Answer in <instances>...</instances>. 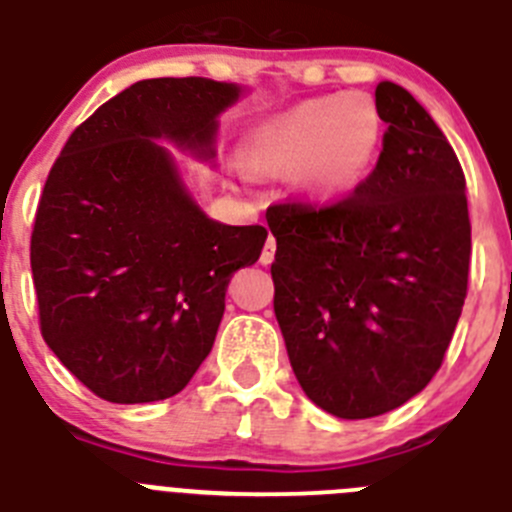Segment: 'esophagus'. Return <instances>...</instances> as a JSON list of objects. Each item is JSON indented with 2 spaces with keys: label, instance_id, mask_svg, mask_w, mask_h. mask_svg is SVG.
Returning <instances> with one entry per match:
<instances>
[{
  "label": "esophagus",
  "instance_id": "esophagus-1",
  "mask_svg": "<svg viewBox=\"0 0 512 512\" xmlns=\"http://www.w3.org/2000/svg\"><path fill=\"white\" fill-rule=\"evenodd\" d=\"M273 260H275V239L268 237L265 239V247H262V252H260V262L262 265H270Z\"/></svg>",
  "mask_w": 512,
  "mask_h": 512
}]
</instances>
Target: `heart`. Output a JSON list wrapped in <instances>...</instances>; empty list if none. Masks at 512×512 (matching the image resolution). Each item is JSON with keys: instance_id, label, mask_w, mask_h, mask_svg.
<instances>
[{"instance_id": "obj_1", "label": "heart", "mask_w": 512, "mask_h": 512, "mask_svg": "<svg viewBox=\"0 0 512 512\" xmlns=\"http://www.w3.org/2000/svg\"><path fill=\"white\" fill-rule=\"evenodd\" d=\"M384 121L368 95L311 97L257 123L247 159L270 175L296 172L314 198H340L363 182L379 157Z\"/></svg>"}]
</instances>
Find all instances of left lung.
<instances>
[{
  "label": "left lung",
  "instance_id": "8db88e82",
  "mask_svg": "<svg viewBox=\"0 0 512 512\" xmlns=\"http://www.w3.org/2000/svg\"><path fill=\"white\" fill-rule=\"evenodd\" d=\"M371 175L330 203L265 211L275 317L311 402L345 420L397 410L441 368L469 286L466 180L443 131L394 82Z\"/></svg>",
  "mask_w": 512,
  "mask_h": 512
}]
</instances>
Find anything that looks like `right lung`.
Returning a JSON list of instances; mask_svg holds the SVG:
<instances>
[{
	"label": "right lung",
	"instance_id": "add662e5",
	"mask_svg": "<svg viewBox=\"0 0 512 512\" xmlns=\"http://www.w3.org/2000/svg\"><path fill=\"white\" fill-rule=\"evenodd\" d=\"M237 97L203 77L136 82L74 128L48 172L30 237L41 335L100 399L185 389L211 353L231 275L260 257L265 226L208 219L151 141L211 157L216 115Z\"/></svg>",
	"mask_w": 512,
	"mask_h": 512
}]
</instances>
